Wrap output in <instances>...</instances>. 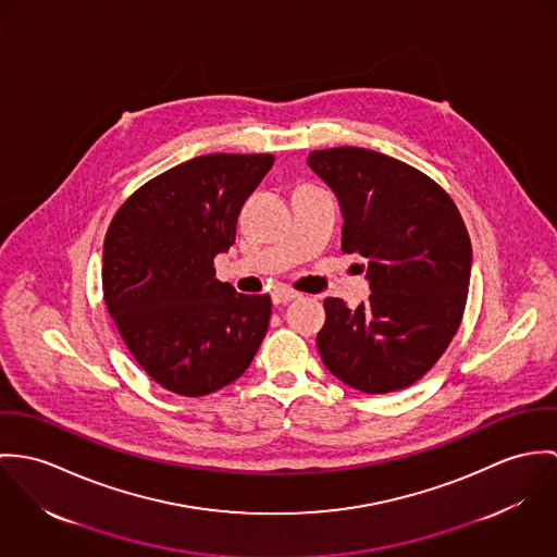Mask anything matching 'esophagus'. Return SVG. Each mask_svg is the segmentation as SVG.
Returning a JSON list of instances; mask_svg holds the SVG:
<instances>
[{
	"label": "esophagus",
	"instance_id": "1",
	"mask_svg": "<svg viewBox=\"0 0 557 557\" xmlns=\"http://www.w3.org/2000/svg\"><path fill=\"white\" fill-rule=\"evenodd\" d=\"M297 297H299V293L293 290V288H288V286H277V288L271 293V299H273L275 306L288 304V301H293V299H297Z\"/></svg>",
	"mask_w": 557,
	"mask_h": 557
}]
</instances>
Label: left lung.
<instances>
[{"mask_svg":"<svg viewBox=\"0 0 557 557\" xmlns=\"http://www.w3.org/2000/svg\"><path fill=\"white\" fill-rule=\"evenodd\" d=\"M309 166L337 194L342 251L368 258V304L326 297L315 344L322 363L363 393L406 388L432 370L468 301L472 244L463 218L432 177L391 156L333 147Z\"/></svg>","mask_w":557,"mask_h":557,"instance_id":"8db88e82","label":"left lung"}]
</instances>
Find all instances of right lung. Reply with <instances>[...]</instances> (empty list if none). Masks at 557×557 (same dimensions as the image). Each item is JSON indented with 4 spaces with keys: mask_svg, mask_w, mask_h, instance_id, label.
I'll use <instances>...</instances> for the list:
<instances>
[{
    "mask_svg": "<svg viewBox=\"0 0 557 557\" xmlns=\"http://www.w3.org/2000/svg\"><path fill=\"white\" fill-rule=\"evenodd\" d=\"M273 162L271 153L198 156L138 187L111 220L104 304L129 355L166 391H220L260 348L271 297L220 282L213 258L235 244L239 211Z\"/></svg>",
    "mask_w": 557,
    "mask_h": 557,
    "instance_id": "1",
    "label": "right lung"
}]
</instances>
